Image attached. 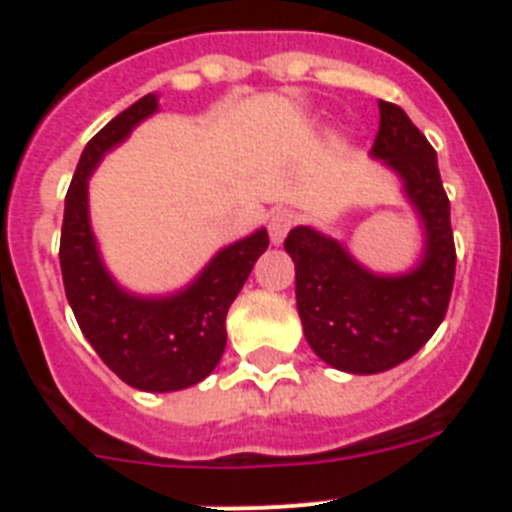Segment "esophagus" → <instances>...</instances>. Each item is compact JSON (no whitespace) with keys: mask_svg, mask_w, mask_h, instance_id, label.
Listing matches in <instances>:
<instances>
[{"mask_svg":"<svg viewBox=\"0 0 512 512\" xmlns=\"http://www.w3.org/2000/svg\"><path fill=\"white\" fill-rule=\"evenodd\" d=\"M295 225V215L289 210H277L274 215H271L269 220V238L274 246H279V243H284V238H287L289 228Z\"/></svg>","mask_w":512,"mask_h":512,"instance_id":"34e87169","label":"esophagus"}]
</instances>
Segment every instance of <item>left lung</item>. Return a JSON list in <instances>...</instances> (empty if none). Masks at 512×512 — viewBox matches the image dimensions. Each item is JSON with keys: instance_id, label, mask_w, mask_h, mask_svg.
<instances>
[{"instance_id": "obj_1", "label": "left lung", "mask_w": 512, "mask_h": 512, "mask_svg": "<svg viewBox=\"0 0 512 512\" xmlns=\"http://www.w3.org/2000/svg\"><path fill=\"white\" fill-rule=\"evenodd\" d=\"M369 156L395 171L423 230V253L405 274H377L341 241L297 225L284 248L295 261L302 330L325 364L348 374H379L408 361L441 325L454 287L451 207L438 158L397 104L379 99V133Z\"/></svg>"}]
</instances>
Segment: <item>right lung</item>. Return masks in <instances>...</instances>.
<instances>
[{
    "mask_svg": "<svg viewBox=\"0 0 512 512\" xmlns=\"http://www.w3.org/2000/svg\"><path fill=\"white\" fill-rule=\"evenodd\" d=\"M153 112L156 94L140 97L81 153L63 210L61 274L76 323L99 359L135 390L176 392L202 382L223 356L228 310L269 248V235L259 228L220 248L187 287L171 295H135L115 282L89 220V179L99 161Z\"/></svg>",
    "mask_w": 512,
    "mask_h": 512,
    "instance_id": "right-lung-1",
    "label": "right lung"
}]
</instances>
